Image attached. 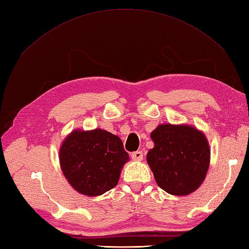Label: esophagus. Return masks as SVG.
<instances>
[{
  "label": "esophagus",
  "mask_w": 249,
  "mask_h": 249,
  "mask_svg": "<svg viewBox=\"0 0 249 249\" xmlns=\"http://www.w3.org/2000/svg\"><path fill=\"white\" fill-rule=\"evenodd\" d=\"M131 157H132L133 160H136V161L142 160V159H143L142 151H135V152H133V153L131 154Z\"/></svg>",
  "instance_id": "esophagus-1"
}]
</instances>
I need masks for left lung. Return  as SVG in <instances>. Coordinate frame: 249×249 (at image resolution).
Wrapping results in <instances>:
<instances>
[{"label": "left lung", "instance_id": "1", "mask_svg": "<svg viewBox=\"0 0 249 249\" xmlns=\"http://www.w3.org/2000/svg\"><path fill=\"white\" fill-rule=\"evenodd\" d=\"M147 154L157 185L172 196H187L205 179L210 162L207 138L190 125L160 124L151 133Z\"/></svg>", "mask_w": 249, "mask_h": 249}]
</instances>
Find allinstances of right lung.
Returning <instances> with one entry per match:
<instances>
[{
	"instance_id": "obj_1",
	"label": "right lung",
	"mask_w": 249,
	"mask_h": 249,
	"mask_svg": "<svg viewBox=\"0 0 249 249\" xmlns=\"http://www.w3.org/2000/svg\"><path fill=\"white\" fill-rule=\"evenodd\" d=\"M59 160L64 177L75 190L97 196L117 185L129 154L118 136L96 129L71 132L61 145Z\"/></svg>"
}]
</instances>
